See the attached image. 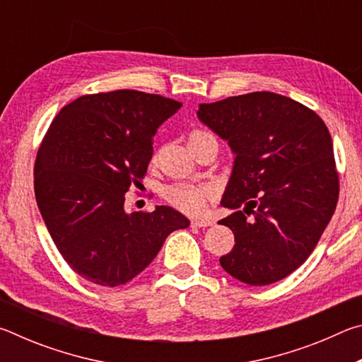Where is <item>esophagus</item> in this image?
I'll use <instances>...</instances> for the list:
<instances>
[{
  "label": "esophagus",
  "instance_id": "obj_1",
  "mask_svg": "<svg viewBox=\"0 0 362 362\" xmlns=\"http://www.w3.org/2000/svg\"><path fill=\"white\" fill-rule=\"evenodd\" d=\"M192 223H193V226H198V228H204V226H212L216 222H214L212 218L204 217V218H194Z\"/></svg>",
  "mask_w": 362,
  "mask_h": 362
}]
</instances>
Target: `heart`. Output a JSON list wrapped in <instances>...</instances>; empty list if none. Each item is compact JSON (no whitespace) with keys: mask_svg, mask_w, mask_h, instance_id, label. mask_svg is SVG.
Returning <instances> with one entry per match:
<instances>
[{"mask_svg":"<svg viewBox=\"0 0 362 362\" xmlns=\"http://www.w3.org/2000/svg\"><path fill=\"white\" fill-rule=\"evenodd\" d=\"M201 131H194L189 139L201 136ZM212 196V188L209 185H189V183H177L166 189V198L177 209L188 214H198L204 209V206Z\"/></svg>","mask_w":362,"mask_h":362,"instance_id":"b5f03b06","label":"heart"}]
</instances>
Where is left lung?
<instances>
[{"mask_svg":"<svg viewBox=\"0 0 362 362\" xmlns=\"http://www.w3.org/2000/svg\"><path fill=\"white\" fill-rule=\"evenodd\" d=\"M196 115L235 156L220 201L235 212L218 223L236 244L220 265L249 286L284 279L313 252L339 199L327 126L313 110L274 93L199 103Z\"/></svg>","mask_w":362,"mask_h":362,"instance_id":"1","label":"left lung"}]
</instances>
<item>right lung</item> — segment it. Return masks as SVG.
<instances>
[{"mask_svg":"<svg viewBox=\"0 0 362 362\" xmlns=\"http://www.w3.org/2000/svg\"><path fill=\"white\" fill-rule=\"evenodd\" d=\"M182 107L156 94L121 89L83 95L60 110L35 163V196L59 252L89 283L126 284L189 220L169 206L127 214L159 126Z\"/></svg>","mask_w":362,"mask_h":362,"instance_id":"1","label":"right lung"}]
</instances>
